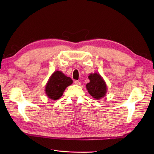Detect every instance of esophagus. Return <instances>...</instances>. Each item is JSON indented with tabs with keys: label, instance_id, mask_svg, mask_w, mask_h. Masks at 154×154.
<instances>
[{
	"label": "esophagus",
	"instance_id": "34e87169",
	"mask_svg": "<svg viewBox=\"0 0 154 154\" xmlns=\"http://www.w3.org/2000/svg\"><path fill=\"white\" fill-rule=\"evenodd\" d=\"M74 83H75V85H81V82H79V81H77V80L75 81Z\"/></svg>",
	"mask_w": 154,
	"mask_h": 154
}]
</instances>
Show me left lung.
I'll return each instance as SVG.
<instances>
[{
    "mask_svg": "<svg viewBox=\"0 0 154 154\" xmlns=\"http://www.w3.org/2000/svg\"><path fill=\"white\" fill-rule=\"evenodd\" d=\"M90 82L86 87L90 95L94 99L99 100L105 96L107 88L105 81L99 73H91L89 76Z\"/></svg>",
    "mask_w": 154,
    "mask_h": 154,
    "instance_id": "obj_1",
    "label": "left lung"
}]
</instances>
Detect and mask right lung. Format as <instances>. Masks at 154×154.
Returning <instances> with one entry per match:
<instances>
[{
	"mask_svg": "<svg viewBox=\"0 0 154 154\" xmlns=\"http://www.w3.org/2000/svg\"><path fill=\"white\" fill-rule=\"evenodd\" d=\"M73 83V80L61 71H55L51 75L45 88L46 95L52 100H57L63 95L66 88Z\"/></svg>",
	"mask_w": 154,
	"mask_h": 154,
	"instance_id": "1",
	"label": "right lung"
}]
</instances>
